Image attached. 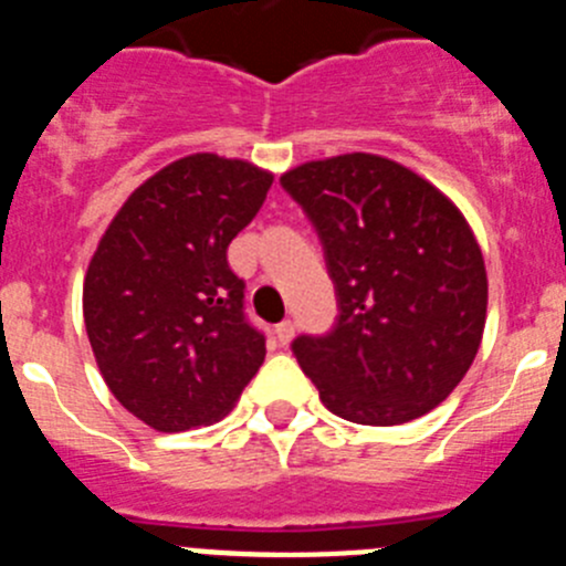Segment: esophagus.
Wrapping results in <instances>:
<instances>
[{
  "instance_id": "obj_1",
  "label": "esophagus",
  "mask_w": 566,
  "mask_h": 566,
  "mask_svg": "<svg viewBox=\"0 0 566 566\" xmlns=\"http://www.w3.org/2000/svg\"><path fill=\"white\" fill-rule=\"evenodd\" d=\"M293 333H296V324L290 322V318H284L282 324H276V338H279V344H290V338H293Z\"/></svg>"
}]
</instances>
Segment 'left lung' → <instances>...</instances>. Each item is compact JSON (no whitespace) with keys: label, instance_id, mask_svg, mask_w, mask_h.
Listing matches in <instances>:
<instances>
[{"label":"left lung","instance_id":"left-lung-1","mask_svg":"<svg viewBox=\"0 0 566 566\" xmlns=\"http://www.w3.org/2000/svg\"><path fill=\"white\" fill-rule=\"evenodd\" d=\"M324 248L338 318L293 342L322 405L356 424L419 419L473 365L488 270L473 230L436 185L376 154L304 161L282 176Z\"/></svg>","mask_w":566,"mask_h":566}]
</instances>
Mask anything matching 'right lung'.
<instances>
[{
	"label": "right lung",
	"mask_w": 566,
	"mask_h": 566,
	"mask_svg": "<svg viewBox=\"0 0 566 566\" xmlns=\"http://www.w3.org/2000/svg\"><path fill=\"white\" fill-rule=\"evenodd\" d=\"M273 174L193 154L127 196L87 264V338L105 385L159 432L228 416L264 361L228 244L253 222Z\"/></svg>",
	"instance_id": "right-lung-1"
}]
</instances>
